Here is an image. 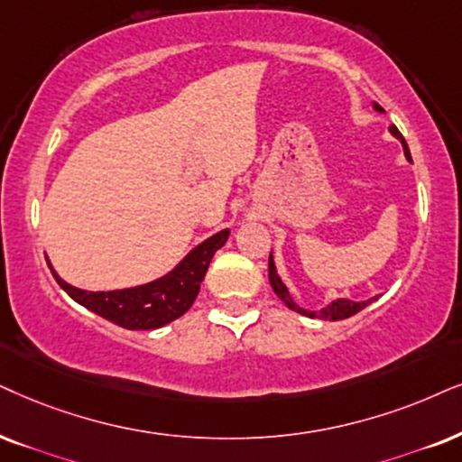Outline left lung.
<instances>
[{"label": "left lung", "mask_w": 462, "mask_h": 462, "mask_svg": "<svg viewBox=\"0 0 462 462\" xmlns=\"http://www.w3.org/2000/svg\"><path fill=\"white\" fill-rule=\"evenodd\" d=\"M375 108L382 110V106H377V104H375ZM390 132H393L394 136L401 140L402 149H405L407 160H411V157H410V149H407V143H405V140H402L401 132L396 130L394 125L390 127ZM268 279H271V285H273L274 294H277L279 299H282V300L285 302V305H288V307L291 309V311H299V313H302V315H309V318H319V319H346V318H352V315L362 311V309H365V307L371 302V300H366V302H354V300H347V299H338V300L332 302V305L322 309V311H307V309H300L299 305H296L294 300H291L290 291H288V288H285V285L282 283V279L277 277V271H274L273 255H271V258H268Z\"/></svg>", "instance_id": "left-lung-1"}]
</instances>
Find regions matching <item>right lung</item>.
Here are the masks:
<instances>
[{
    "mask_svg": "<svg viewBox=\"0 0 462 462\" xmlns=\"http://www.w3.org/2000/svg\"><path fill=\"white\" fill-rule=\"evenodd\" d=\"M227 235H230L227 230L217 232L215 236L198 245L171 274L157 279V282L138 285V288L130 290L85 291L72 288V285L63 282L52 268L51 273L57 279V283L79 305L87 307L89 311L100 315V318L127 330H153L180 318V315L194 305L215 251L224 247Z\"/></svg>",
    "mask_w": 462,
    "mask_h": 462,
    "instance_id": "add662e5",
    "label": "right lung"
}]
</instances>
